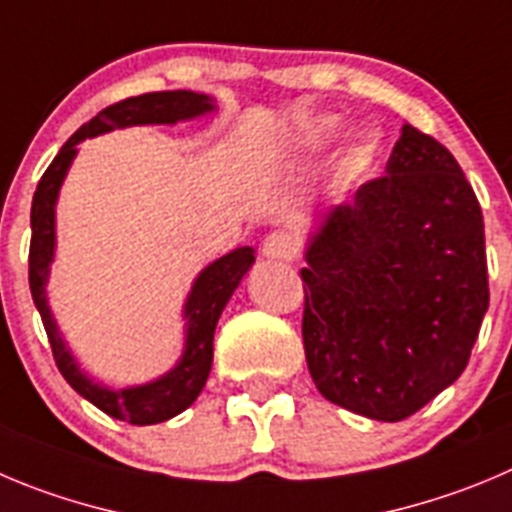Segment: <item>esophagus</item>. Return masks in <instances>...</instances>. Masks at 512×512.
Here are the masks:
<instances>
[{
	"mask_svg": "<svg viewBox=\"0 0 512 512\" xmlns=\"http://www.w3.org/2000/svg\"><path fill=\"white\" fill-rule=\"evenodd\" d=\"M262 255H265L267 260L290 262L298 255V242H295L293 234L288 232H272L270 237H265V242H262Z\"/></svg>",
	"mask_w": 512,
	"mask_h": 512,
	"instance_id": "esophagus-1",
	"label": "esophagus"
}]
</instances>
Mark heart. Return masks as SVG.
Here are the masks:
<instances>
[{"label": "heart", "mask_w": 512, "mask_h": 512, "mask_svg": "<svg viewBox=\"0 0 512 512\" xmlns=\"http://www.w3.org/2000/svg\"><path fill=\"white\" fill-rule=\"evenodd\" d=\"M346 128V121L338 113H323V116H315L310 121H305L303 126L295 131V136L290 138V151L295 156H313L323 148L331 146L338 136ZM376 151H379V133L376 131H358L353 136V141L348 143L346 151H343L341 161H338V171L343 176H356L361 171L369 169L376 159Z\"/></svg>", "instance_id": "1"}]
</instances>
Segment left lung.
Here are the masks:
<instances>
[{
	"instance_id": "8db88e82",
	"label": "left lung",
	"mask_w": 512,
	"mask_h": 512,
	"mask_svg": "<svg viewBox=\"0 0 512 512\" xmlns=\"http://www.w3.org/2000/svg\"><path fill=\"white\" fill-rule=\"evenodd\" d=\"M300 270L315 386L401 422L460 379L487 313L485 224L455 156L401 128L386 176L323 212Z\"/></svg>"
}]
</instances>
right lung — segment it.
<instances>
[{
	"instance_id": "add662e5",
	"label": "right lung",
	"mask_w": 512,
	"mask_h": 512,
	"mask_svg": "<svg viewBox=\"0 0 512 512\" xmlns=\"http://www.w3.org/2000/svg\"><path fill=\"white\" fill-rule=\"evenodd\" d=\"M217 111L214 98L194 90H161V93L136 95L126 98L116 105H108L105 111L90 118L88 123L78 128L73 136L65 141L60 154L52 159L47 171L37 184L35 197H32V242H30V290L37 310L42 315L47 338H50L52 356L70 386L78 391L83 399L105 412L108 417L123 419L128 424H159L166 419L176 417L186 407L194 404L202 394L204 384L212 371L214 356V328H217L219 315L224 305L229 303L232 293L247 270L255 262V250L252 247H237L227 252L219 260L209 262L197 280L191 283L189 295L184 303V351L176 366L166 371L164 376L146 384L126 386V389H111L100 384L93 376L85 374L75 356L70 353L68 343L62 341V333L57 328L55 315H52L50 303H47V280H50V267L55 260V207L60 197V186L68 176L70 164L78 156V143L85 138L103 136L108 131L128 126H171L179 121H191V118L207 116Z\"/></svg>"
}]
</instances>
